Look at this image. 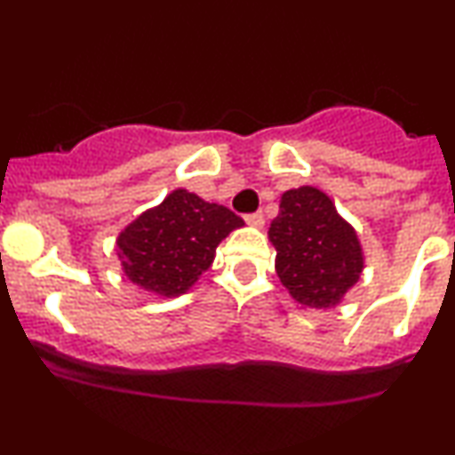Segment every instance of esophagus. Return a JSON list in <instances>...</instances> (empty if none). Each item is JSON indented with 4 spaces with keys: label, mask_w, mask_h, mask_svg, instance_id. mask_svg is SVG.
Instances as JSON below:
<instances>
[{
    "label": "esophagus",
    "mask_w": 455,
    "mask_h": 455,
    "mask_svg": "<svg viewBox=\"0 0 455 455\" xmlns=\"http://www.w3.org/2000/svg\"><path fill=\"white\" fill-rule=\"evenodd\" d=\"M245 222L252 224V227H263V224H265V216H263V212L248 213V216H245Z\"/></svg>",
    "instance_id": "obj_1"
}]
</instances>
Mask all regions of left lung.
Instances as JSON below:
<instances>
[{
	"label": "left lung",
	"mask_w": 455,
	"mask_h": 455,
	"mask_svg": "<svg viewBox=\"0 0 455 455\" xmlns=\"http://www.w3.org/2000/svg\"><path fill=\"white\" fill-rule=\"evenodd\" d=\"M269 239L280 282L301 306H336L362 275L357 233L340 218L331 198L312 186L282 195Z\"/></svg>",
	"instance_id": "left-lung-1"
}]
</instances>
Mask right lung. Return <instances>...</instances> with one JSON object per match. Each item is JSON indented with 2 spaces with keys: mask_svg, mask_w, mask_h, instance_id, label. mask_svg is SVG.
Masks as SVG:
<instances>
[{
  "mask_svg": "<svg viewBox=\"0 0 455 455\" xmlns=\"http://www.w3.org/2000/svg\"><path fill=\"white\" fill-rule=\"evenodd\" d=\"M239 227L243 220L228 207L175 190L119 235L122 267L149 293L181 295L213 263L218 243Z\"/></svg>",
  "mask_w": 455,
  "mask_h": 455,
  "instance_id": "add662e5",
  "label": "right lung"
}]
</instances>
